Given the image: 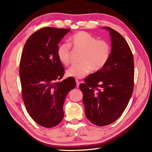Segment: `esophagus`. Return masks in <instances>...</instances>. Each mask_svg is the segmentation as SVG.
Segmentation results:
<instances>
[{
    "label": "esophagus",
    "instance_id": "34e87169",
    "mask_svg": "<svg viewBox=\"0 0 152 152\" xmlns=\"http://www.w3.org/2000/svg\"><path fill=\"white\" fill-rule=\"evenodd\" d=\"M76 86L77 87H79L80 86V81L78 80V79H76Z\"/></svg>",
    "mask_w": 152,
    "mask_h": 152
}]
</instances>
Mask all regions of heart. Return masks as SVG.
<instances>
[{
    "label": "heart",
    "instance_id": "obj_1",
    "mask_svg": "<svg viewBox=\"0 0 152 152\" xmlns=\"http://www.w3.org/2000/svg\"><path fill=\"white\" fill-rule=\"evenodd\" d=\"M69 43L60 44L57 49V56L65 66L70 63L71 47L74 50L82 51L80 63L71 66L66 71L67 76L82 78L93 69L96 71L104 67L110 56L111 46L107 41L98 40L85 31H79L69 38Z\"/></svg>",
    "mask_w": 152,
    "mask_h": 152
}]
</instances>
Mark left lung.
I'll use <instances>...</instances> for the list:
<instances>
[{
	"instance_id": "8db88e82",
	"label": "left lung",
	"mask_w": 152,
	"mask_h": 152,
	"mask_svg": "<svg viewBox=\"0 0 152 152\" xmlns=\"http://www.w3.org/2000/svg\"><path fill=\"white\" fill-rule=\"evenodd\" d=\"M112 51L101 70L80 85L87 118L97 126L118 119L129 101L134 88V59L131 48L118 32L109 27Z\"/></svg>"
}]
</instances>
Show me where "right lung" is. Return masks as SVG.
Here are the masks:
<instances>
[{"label":"right lung","mask_w":152,"mask_h":152,"mask_svg":"<svg viewBox=\"0 0 152 152\" xmlns=\"http://www.w3.org/2000/svg\"><path fill=\"white\" fill-rule=\"evenodd\" d=\"M70 28L43 27L28 38L21 54L19 76L27 111L42 127H53L64 117L67 93L76 87L69 77L62 82L64 69L57 56L58 44Z\"/></svg>","instance_id":"right-lung-1"}]
</instances>
